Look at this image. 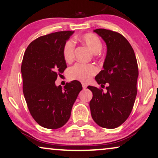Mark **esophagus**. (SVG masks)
<instances>
[{"label": "esophagus", "mask_w": 158, "mask_h": 158, "mask_svg": "<svg viewBox=\"0 0 158 158\" xmlns=\"http://www.w3.org/2000/svg\"><path fill=\"white\" fill-rule=\"evenodd\" d=\"M87 85H86V84L82 83V87H83V89H86V88H87Z\"/></svg>", "instance_id": "1"}]
</instances>
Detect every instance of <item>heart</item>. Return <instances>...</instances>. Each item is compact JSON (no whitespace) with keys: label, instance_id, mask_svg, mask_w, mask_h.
<instances>
[{"label":"heart","instance_id":"obj_1","mask_svg":"<svg viewBox=\"0 0 158 158\" xmlns=\"http://www.w3.org/2000/svg\"><path fill=\"white\" fill-rule=\"evenodd\" d=\"M79 40L87 46L94 54H98L101 51L102 45L100 38L92 33H87L81 35ZM74 54V43L72 40H68L63 48V56L66 62L70 63L73 59ZM97 69L92 65L77 64L69 70V78L73 80H78L87 83L90 81L92 76L97 73Z\"/></svg>","mask_w":158,"mask_h":158}]
</instances>
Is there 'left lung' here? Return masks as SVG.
Here are the masks:
<instances>
[{
	"instance_id": "left-lung-1",
	"label": "left lung",
	"mask_w": 158,
	"mask_h": 158,
	"mask_svg": "<svg viewBox=\"0 0 158 158\" xmlns=\"http://www.w3.org/2000/svg\"><path fill=\"white\" fill-rule=\"evenodd\" d=\"M94 31L107 46L103 70L95 77L98 85L106 87L103 92L95 87L87 88L92 92L89 102L92 117L97 124L106 129L118 127L129 116L137 93L138 65L131 45L121 34L105 29Z\"/></svg>"
}]
</instances>
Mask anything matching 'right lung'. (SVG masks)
I'll list each match as a JSON object with an SVG mask.
<instances>
[{
	"instance_id": "add662e5",
	"label": "right lung",
	"mask_w": 158,
	"mask_h": 158,
	"mask_svg": "<svg viewBox=\"0 0 158 158\" xmlns=\"http://www.w3.org/2000/svg\"><path fill=\"white\" fill-rule=\"evenodd\" d=\"M74 31H57L31 42L22 64L23 92L35 121L46 129H56L66 123L81 84L73 80L63 88L56 86L58 74L67 67L63 48Z\"/></svg>"
}]
</instances>
